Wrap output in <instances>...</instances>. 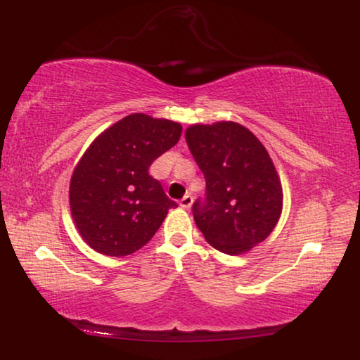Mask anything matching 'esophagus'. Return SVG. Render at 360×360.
I'll return each mask as SVG.
<instances>
[{
    "label": "esophagus",
    "instance_id": "obj_1",
    "mask_svg": "<svg viewBox=\"0 0 360 360\" xmlns=\"http://www.w3.org/2000/svg\"><path fill=\"white\" fill-rule=\"evenodd\" d=\"M179 205L183 206V208H191V205H193V196L191 194H184L183 198H181V201H179Z\"/></svg>",
    "mask_w": 360,
    "mask_h": 360
}]
</instances>
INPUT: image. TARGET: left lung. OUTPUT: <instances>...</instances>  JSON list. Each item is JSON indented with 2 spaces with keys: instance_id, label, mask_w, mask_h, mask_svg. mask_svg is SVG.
<instances>
[{
  "instance_id": "obj_1",
  "label": "left lung",
  "mask_w": 360,
  "mask_h": 360,
  "mask_svg": "<svg viewBox=\"0 0 360 360\" xmlns=\"http://www.w3.org/2000/svg\"><path fill=\"white\" fill-rule=\"evenodd\" d=\"M189 150L205 174V196L193 217L210 245L238 255L264 242L283 208L274 164L252 131L233 122L186 130Z\"/></svg>"
}]
</instances>
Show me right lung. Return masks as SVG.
<instances>
[{"instance_id":"obj_1","label":"right lung","mask_w":360,"mask_h":360,"mask_svg":"<svg viewBox=\"0 0 360 360\" xmlns=\"http://www.w3.org/2000/svg\"><path fill=\"white\" fill-rule=\"evenodd\" d=\"M179 123L128 115L91 143L71 179L69 201L91 249L123 257L142 249L177 203L148 174L181 137Z\"/></svg>"}]
</instances>
